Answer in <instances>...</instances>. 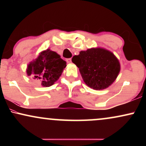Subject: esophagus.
Masks as SVG:
<instances>
[{"label": "esophagus", "instance_id": "1", "mask_svg": "<svg viewBox=\"0 0 146 146\" xmlns=\"http://www.w3.org/2000/svg\"><path fill=\"white\" fill-rule=\"evenodd\" d=\"M66 62L68 64L71 63V58H68V59L66 60Z\"/></svg>", "mask_w": 146, "mask_h": 146}]
</instances>
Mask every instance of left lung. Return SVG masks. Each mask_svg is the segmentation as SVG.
<instances>
[{"label": "left lung", "mask_w": 146, "mask_h": 146, "mask_svg": "<svg viewBox=\"0 0 146 146\" xmlns=\"http://www.w3.org/2000/svg\"><path fill=\"white\" fill-rule=\"evenodd\" d=\"M73 58L72 62L79 68L84 83L94 90L108 88L116 80L121 69L117 57L104 48H88Z\"/></svg>", "instance_id": "left-lung-1"}]
</instances>
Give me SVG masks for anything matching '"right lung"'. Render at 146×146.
I'll list each match as a JSON object with an SVG mask.
<instances>
[{"mask_svg": "<svg viewBox=\"0 0 146 146\" xmlns=\"http://www.w3.org/2000/svg\"><path fill=\"white\" fill-rule=\"evenodd\" d=\"M66 66V61L50 48L41 51L36 59L30 62L27 67V75L38 80L43 87L51 86Z\"/></svg>", "mask_w": 146, "mask_h": 146, "instance_id": "1", "label": "right lung"}]
</instances>
